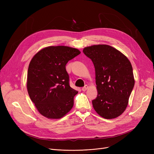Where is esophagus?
<instances>
[{
    "instance_id": "34e87169",
    "label": "esophagus",
    "mask_w": 154,
    "mask_h": 154,
    "mask_svg": "<svg viewBox=\"0 0 154 154\" xmlns=\"http://www.w3.org/2000/svg\"><path fill=\"white\" fill-rule=\"evenodd\" d=\"M87 88H88V85H85L84 87L82 88V90L83 91H85L87 89Z\"/></svg>"
}]
</instances>
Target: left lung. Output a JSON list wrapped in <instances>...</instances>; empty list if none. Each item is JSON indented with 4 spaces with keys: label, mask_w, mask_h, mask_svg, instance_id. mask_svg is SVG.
<instances>
[{
    "label": "left lung",
    "mask_w": 154,
    "mask_h": 154,
    "mask_svg": "<svg viewBox=\"0 0 154 154\" xmlns=\"http://www.w3.org/2000/svg\"><path fill=\"white\" fill-rule=\"evenodd\" d=\"M95 68L97 95L92 101L96 112L105 119L118 117L127 108L134 86L131 63L116 49L94 45L83 49Z\"/></svg>",
    "instance_id": "obj_1"
}]
</instances>
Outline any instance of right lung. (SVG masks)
Returning a JSON list of instances; mask_svg holds the SVG:
<instances>
[{"mask_svg": "<svg viewBox=\"0 0 154 154\" xmlns=\"http://www.w3.org/2000/svg\"><path fill=\"white\" fill-rule=\"evenodd\" d=\"M80 54L67 46H50L40 50L31 60L27 88L39 112L49 119H59L71 110L78 91L69 85L66 66Z\"/></svg>", "mask_w": 154, "mask_h": 154, "instance_id": "1", "label": "right lung"}]
</instances>
